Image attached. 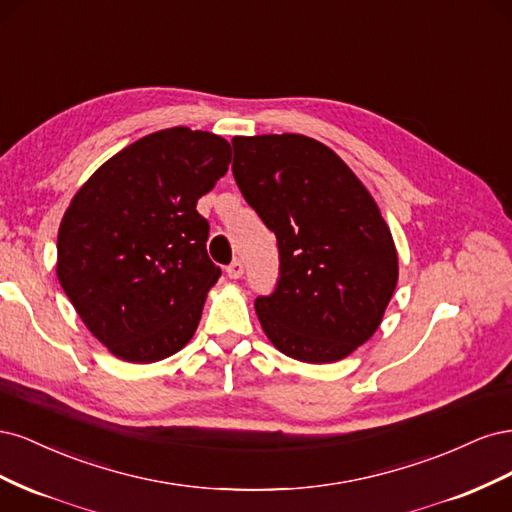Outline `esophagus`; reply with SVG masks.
I'll return each instance as SVG.
<instances>
[{
    "instance_id": "obj_1",
    "label": "esophagus",
    "mask_w": 512,
    "mask_h": 512,
    "mask_svg": "<svg viewBox=\"0 0 512 512\" xmlns=\"http://www.w3.org/2000/svg\"><path fill=\"white\" fill-rule=\"evenodd\" d=\"M226 273L230 280H239V277L243 275V262L241 260H232L230 265L226 267Z\"/></svg>"
}]
</instances>
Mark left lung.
Segmentation results:
<instances>
[{
    "label": "left lung",
    "instance_id": "8db88e82",
    "mask_svg": "<svg viewBox=\"0 0 512 512\" xmlns=\"http://www.w3.org/2000/svg\"><path fill=\"white\" fill-rule=\"evenodd\" d=\"M232 151L239 190L280 250V280L254 303L262 331L290 359H346L380 327L399 277L376 200L309 136H235Z\"/></svg>",
    "mask_w": 512,
    "mask_h": 512
}]
</instances>
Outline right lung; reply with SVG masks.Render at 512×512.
I'll list each match as a JSON object with an SVG mask.
<instances>
[{
    "label": "right lung",
    "mask_w": 512,
    "mask_h": 512,
    "mask_svg": "<svg viewBox=\"0 0 512 512\" xmlns=\"http://www.w3.org/2000/svg\"><path fill=\"white\" fill-rule=\"evenodd\" d=\"M228 164L222 136L168 128L115 153L74 194L57 235V277L119 359L156 363L192 339L222 275L196 203Z\"/></svg>",
    "instance_id": "1"
}]
</instances>
